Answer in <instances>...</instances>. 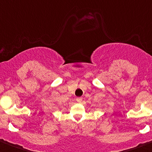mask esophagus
<instances>
[{
	"label": "esophagus",
	"mask_w": 152,
	"mask_h": 152,
	"mask_svg": "<svg viewBox=\"0 0 152 152\" xmlns=\"http://www.w3.org/2000/svg\"><path fill=\"white\" fill-rule=\"evenodd\" d=\"M76 101H77L78 102H81L82 101V97H77V98H76Z\"/></svg>",
	"instance_id": "34e87169"
}]
</instances>
